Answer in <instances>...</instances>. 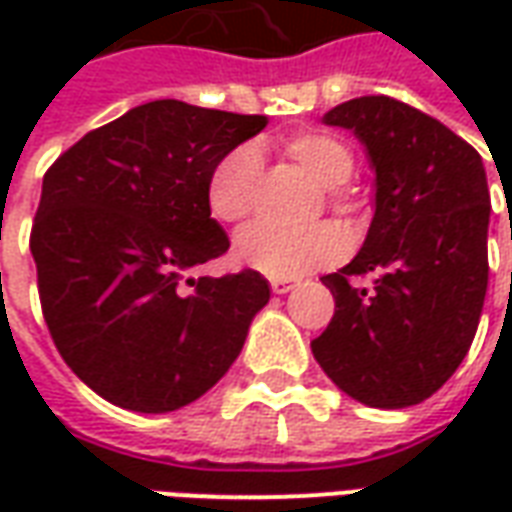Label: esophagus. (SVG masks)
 <instances>
[{
	"mask_svg": "<svg viewBox=\"0 0 512 512\" xmlns=\"http://www.w3.org/2000/svg\"><path fill=\"white\" fill-rule=\"evenodd\" d=\"M293 288H296V279L271 277V290H274V293H279V296H282V293H290Z\"/></svg>",
	"mask_w": 512,
	"mask_h": 512,
	"instance_id": "1",
	"label": "esophagus"
}]
</instances>
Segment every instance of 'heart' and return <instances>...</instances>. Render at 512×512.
<instances>
[{
  "label": "heart",
  "instance_id": "obj_1",
  "mask_svg": "<svg viewBox=\"0 0 512 512\" xmlns=\"http://www.w3.org/2000/svg\"><path fill=\"white\" fill-rule=\"evenodd\" d=\"M290 158L307 169L323 189H332V200L343 205L337 186L354 175V153L348 142L326 131H299L288 139ZM263 178L260 147L246 142L224 153L208 175V211L213 219L235 224L255 211ZM343 252V233L334 224H315L307 230H285L277 224L255 222L235 235L233 255L246 268L266 277H301L312 268L337 260Z\"/></svg>",
  "mask_w": 512,
  "mask_h": 512
}]
</instances>
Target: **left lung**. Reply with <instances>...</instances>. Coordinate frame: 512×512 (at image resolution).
<instances>
[{"label":"left lung","mask_w":512,"mask_h":512,"mask_svg":"<svg viewBox=\"0 0 512 512\" xmlns=\"http://www.w3.org/2000/svg\"><path fill=\"white\" fill-rule=\"evenodd\" d=\"M376 172V213L359 255L321 282L334 315L312 354L337 389L370 408L417 406L458 370L488 290L491 194L480 153L386 95L334 106ZM373 273V289L350 279Z\"/></svg>","instance_id":"8db88e82"}]
</instances>
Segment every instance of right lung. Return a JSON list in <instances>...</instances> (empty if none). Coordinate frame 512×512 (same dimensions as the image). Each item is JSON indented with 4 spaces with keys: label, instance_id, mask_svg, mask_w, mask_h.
Returning a JSON list of instances; mask_svg holds the SVG:
<instances>
[{
    "label": "right lung",
    "instance_id": "obj_1",
    "mask_svg": "<svg viewBox=\"0 0 512 512\" xmlns=\"http://www.w3.org/2000/svg\"><path fill=\"white\" fill-rule=\"evenodd\" d=\"M268 126L175 98L84 134L43 178L29 249L54 345L93 392L167 414L230 370L271 299L246 268L189 277L227 252L208 211L216 161Z\"/></svg>",
    "mask_w": 512,
    "mask_h": 512
}]
</instances>
